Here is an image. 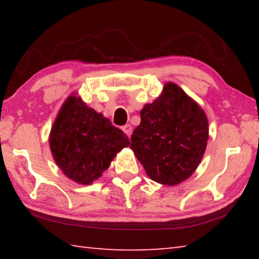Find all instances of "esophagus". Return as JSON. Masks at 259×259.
<instances>
[{"mask_svg": "<svg viewBox=\"0 0 259 259\" xmlns=\"http://www.w3.org/2000/svg\"><path fill=\"white\" fill-rule=\"evenodd\" d=\"M122 130H123L124 133L129 136V137L131 136V134H133V126H131L130 124H125L122 126Z\"/></svg>", "mask_w": 259, "mask_h": 259, "instance_id": "obj_1", "label": "esophagus"}]
</instances>
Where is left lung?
<instances>
[{
    "mask_svg": "<svg viewBox=\"0 0 259 259\" xmlns=\"http://www.w3.org/2000/svg\"><path fill=\"white\" fill-rule=\"evenodd\" d=\"M140 124L130 148L148 177L163 185H177L191 177L202 160L208 140L207 116L175 83L140 111Z\"/></svg>",
    "mask_w": 259,
    "mask_h": 259,
    "instance_id": "1",
    "label": "left lung"
}]
</instances>
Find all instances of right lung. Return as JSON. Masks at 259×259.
Instances as JSON below:
<instances>
[{"label": "right lung", "mask_w": 259, "mask_h": 259, "mask_svg": "<svg viewBox=\"0 0 259 259\" xmlns=\"http://www.w3.org/2000/svg\"><path fill=\"white\" fill-rule=\"evenodd\" d=\"M49 143L57 165L82 185L102 176L116 153L130 144L123 131L75 96L60 108Z\"/></svg>", "instance_id": "1"}]
</instances>
